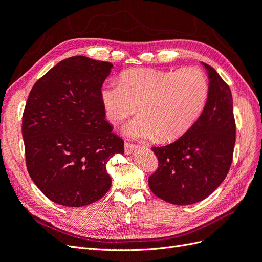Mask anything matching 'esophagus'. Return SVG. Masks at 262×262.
<instances>
[{
    "mask_svg": "<svg viewBox=\"0 0 262 262\" xmlns=\"http://www.w3.org/2000/svg\"><path fill=\"white\" fill-rule=\"evenodd\" d=\"M139 146L138 145H134V144H131V143H128V142H125L124 143V153L128 155V154H131L134 149H137Z\"/></svg>",
    "mask_w": 262,
    "mask_h": 262,
    "instance_id": "obj_1",
    "label": "esophagus"
}]
</instances>
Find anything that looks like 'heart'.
I'll use <instances>...</instances> for the list:
<instances>
[{"label": "heart", "instance_id": "1", "mask_svg": "<svg viewBox=\"0 0 262 262\" xmlns=\"http://www.w3.org/2000/svg\"><path fill=\"white\" fill-rule=\"evenodd\" d=\"M209 92L208 77L199 69H134L121 74L120 83L102 85L100 100L114 124L122 122L138 107L141 114L124 126L125 136L171 141L199 119Z\"/></svg>", "mask_w": 262, "mask_h": 262}]
</instances>
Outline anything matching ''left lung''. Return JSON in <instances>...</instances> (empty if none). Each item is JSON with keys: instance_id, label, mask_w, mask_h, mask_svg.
Returning a JSON list of instances; mask_svg holds the SVG:
<instances>
[{"instance_id": "left-lung-1", "label": "left lung", "mask_w": 262, "mask_h": 262, "mask_svg": "<svg viewBox=\"0 0 262 262\" xmlns=\"http://www.w3.org/2000/svg\"><path fill=\"white\" fill-rule=\"evenodd\" d=\"M209 76V98L199 119L173 143L152 147L158 168L148 178L152 192L177 205L209 196L231 168L236 141L233 97L228 85L212 67L202 63Z\"/></svg>"}]
</instances>
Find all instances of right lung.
Listing matches in <instances>:
<instances>
[{"label":"right lung","mask_w":262,"mask_h":262,"mask_svg":"<svg viewBox=\"0 0 262 262\" xmlns=\"http://www.w3.org/2000/svg\"><path fill=\"white\" fill-rule=\"evenodd\" d=\"M113 64L76 55L35 83L23 114L29 176L51 201L84 207L112 186L106 165L123 140L105 120L100 90Z\"/></svg>","instance_id":"right-lung-1"}]
</instances>
